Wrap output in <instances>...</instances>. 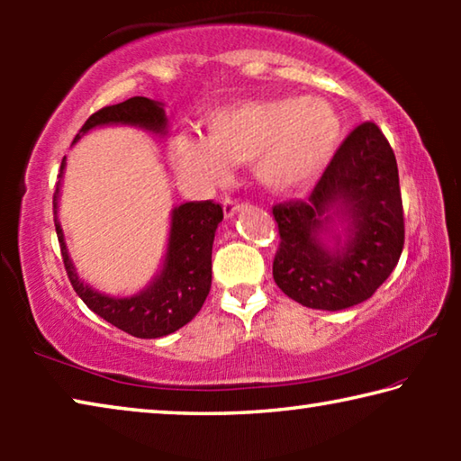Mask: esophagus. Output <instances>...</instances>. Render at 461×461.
I'll return each instance as SVG.
<instances>
[{"label":"esophagus","mask_w":461,"mask_h":461,"mask_svg":"<svg viewBox=\"0 0 461 461\" xmlns=\"http://www.w3.org/2000/svg\"><path fill=\"white\" fill-rule=\"evenodd\" d=\"M241 209V203L240 201H236V199H231V197H228L223 201V213H225V217H231V215H236L238 212Z\"/></svg>","instance_id":"34e87169"}]
</instances>
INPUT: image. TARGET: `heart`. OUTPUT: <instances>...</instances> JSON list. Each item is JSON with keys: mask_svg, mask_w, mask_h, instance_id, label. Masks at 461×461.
<instances>
[{"mask_svg": "<svg viewBox=\"0 0 461 461\" xmlns=\"http://www.w3.org/2000/svg\"><path fill=\"white\" fill-rule=\"evenodd\" d=\"M339 138V115L321 97L246 101L209 115L207 138L178 136L173 160L212 183L252 162L267 189L293 193L323 173Z\"/></svg>", "mask_w": 461, "mask_h": 461, "instance_id": "1", "label": "heart"}]
</instances>
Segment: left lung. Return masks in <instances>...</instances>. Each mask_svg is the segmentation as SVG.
<instances>
[{"mask_svg": "<svg viewBox=\"0 0 461 461\" xmlns=\"http://www.w3.org/2000/svg\"><path fill=\"white\" fill-rule=\"evenodd\" d=\"M272 215L280 236L272 276L286 296L323 311L370 299L404 246L399 168L376 123L343 140L307 201L278 203Z\"/></svg>", "mask_w": 461, "mask_h": 461, "instance_id": "left-lung-1", "label": "left lung"}]
</instances>
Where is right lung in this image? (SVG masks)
<instances>
[{
    "label": "right lung",
    "mask_w": 461,
    "mask_h": 461,
    "mask_svg": "<svg viewBox=\"0 0 461 461\" xmlns=\"http://www.w3.org/2000/svg\"><path fill=\"white\" fill-rule=\"evenodd\" d=\"M136 126L154 134H167V113L160 101L148 97H131L118 105H107L83 123L75 142L89 130L99 126ZM65 158L60 162V175L65 170ZM60 181L54 193V225L60 244L62 262L75 293L93 313L104 317L107 323L118 327L134 338L152 339L175 333L199 313L212 288V249L215 230L223 220V209L213 201H191L173 209L170 215L168 246L162 270L150 286L131 296H109L83 283L68 258L65 233L59 223Z\"/></svg>",
    "instance_id": "obj_1"
}]
</instances>
